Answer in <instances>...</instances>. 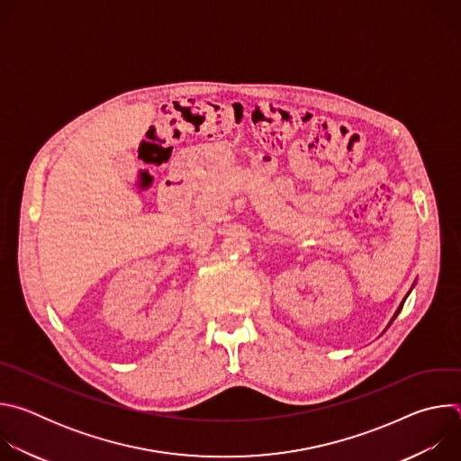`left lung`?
I'll return each instance as SVG.
<instances>
[{
  "label": "left lung",
  "mask_w": 461,
  "mask_h": 461,
  "mask_svg": "<svg viewBox=\"0 0 461 461\" xmlns=\"http://www.w3.org/2000/svg\"><path fill=\"white\" fill-rule=\"evenodd\" d=\"M405 299H407V297H405ZM405 299H403V301H402V304H400V308H398V310H396V313H393V317H392V321H393V319H396V317H398V313H400V312H402V308H403V304H405Z\"/></svg>",
  "instance_id": "1"
}]
</instances>
